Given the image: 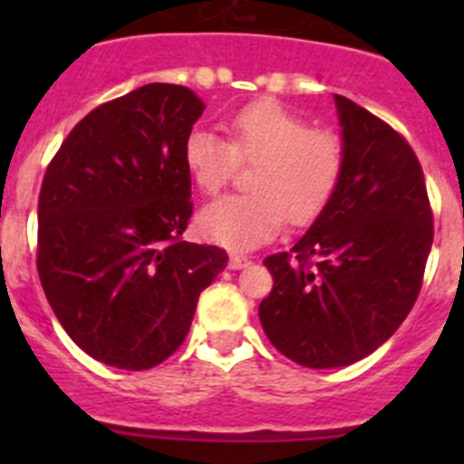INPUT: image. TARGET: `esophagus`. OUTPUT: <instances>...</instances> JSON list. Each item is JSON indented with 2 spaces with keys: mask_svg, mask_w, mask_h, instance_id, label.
Returning <instances> with one entry per match:
<instances>
[{
  "mask_svg": "<svg viewBox=\"0 0 464 464\" xmlns=\"http://www.w3.org/2000/svg\"><path fill=\"white\" fill-rule=\"evenodd\" d=\"M248 265H251V260L246 256H239V253H232V256H229V269H244L248 267Z\"/></svg>",
  "mask_w": 464,
  "mask_h": 464,
  "instance_id": "34e87169",
  "label": "esophagus"
}]
</instances>
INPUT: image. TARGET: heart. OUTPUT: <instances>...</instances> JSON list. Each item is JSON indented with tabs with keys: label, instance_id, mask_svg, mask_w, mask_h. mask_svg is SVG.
I'll return each instance as SVG.
<instances>
[{
	"label": "heart",
	"instance_id": "obj_1",
	"mask_svg": "<svg viewBox=\"0 0 464 464\" xmlns=\"http://www.w3.org/2000/svg\"><path fill=\"white\" fill-rule=\"evenodd\" d=\"M229 143L208 130L183 141V165L197 188L216 195L237 162H256L246 195H229L202 208L197 225L207 239L227 248H256L274 239L288 218L309 225L325 211L343 171V149L334 134L314 130L306 118L274 100L246 104L227 121Z\"/></svg>",
	"mask_w": 464,
	"mask_h": 464
}]
</instances>
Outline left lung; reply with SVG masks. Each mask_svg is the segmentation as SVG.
Instances as JSON below:
<instances>
[{
	"label": "left lung",
	"instance_id": "obj_1",
	"mask_svg": "<svg viewBox=\"0 0 464 464\" xmlns=\"http://www.w3.org/2000/svg\"><path fill=\"white\" fill-rule=\"evenodd\" d=\"M343 171L325 211L288 253L265 260L274 288L260 302L269 342L311 370L346 367L395 334L420 293L432 208L404 137L334 94Z\"/></svg>",
	"mask_w": 464,
	"mask_h": 464
}]
</instances>
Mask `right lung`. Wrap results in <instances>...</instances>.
<instances>
[{
	"mask_svg": "<svg viewBox=\"0 0 464 464\" xmlns=\"http://www.w3.org/2000/svg\"><path fill=\"white\" fill-rule=\"evenodd\" d=\"M202 111L171 83L106 102L69 132L41 183V285L76 346L109 367L169 358L199 293L227 267L223 248L181 239L192 216L183 141Z\"/></svg>",
	"mask_w": 464,
	"mask_h": 464,
	"instance_id": "obj_1",
	"label": "right lung"
}]
</instances>
